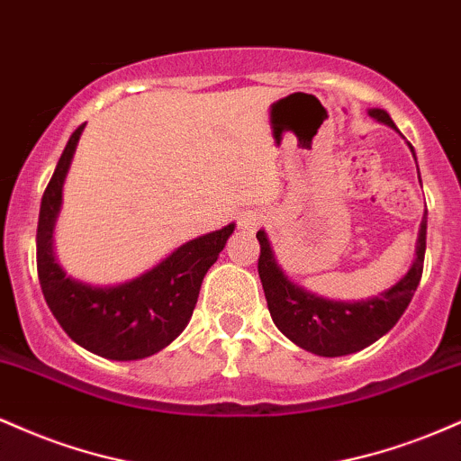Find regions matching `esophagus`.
<instances>
[{
    "label": "esophagus",
    "instance_id": "esophagus-1",
    "mask_svg": "<svg viewBox=\"0 0 461 461\" xmlns=\"http://www.w3.org/2000/svg\"><path fill=\"white\" fill-rule=\"evenodd\" d=\"M240 223H242V227H245V230H253V227H258L262 223V219H260V216H256V214H247V216H242Z\"/></svg>",
    "mask_w": 461,
    "mask_h": 461
}]
</instances>
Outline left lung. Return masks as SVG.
Segmentation results:
<instances>
[{
	"label": "left lung",
	"instance_id": "obj_1",
	"mask_svg": "<svg viewBox=\"0 0 461 461\" xmlns=\"http://www.w3.org/2000/svg\"><path fill=\"white\" fill-rule=\"evenodd\" d=\"M368 114L379 123L396 130L394 121L382 108H370ZM414 151V147L410 145ZM420 179V173H418ZM260 240V273L268 312L277 330L294 345L322 357H340L366 348L385 336L399 322L403 312L414 297L422 277L427 247V212L420 221L416 242V258L410 271L393 288L384 290L377 297L362 301H331L316 297L301 285L285 277L282 267L273 256L271 242L264 231L256 234Z\"/></svg>",
	"mask_w": 461,
	"mask_h": 461
}]
</instances>
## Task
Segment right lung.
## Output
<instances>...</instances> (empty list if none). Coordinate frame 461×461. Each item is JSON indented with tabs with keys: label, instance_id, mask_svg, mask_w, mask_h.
Listing matches in <instances>:
<instances>
[{
	"label": "right lung",
	"instance_id": "right-lung-1",
	"mask_svg": "<svg viewBox=\"0 0 461 461\" xmlns=\"http://www.w3.org/2000/svg\"><path fill=\"white\" fill-rule=\"evenodd\" d=\"M84 125L68 139L41 201L36 268L51 314L73 342L116 362L149 357L186 330L205 273L223 251L234 223L184 242L139 277L119 285H91L68 277L54 256V227L62 186Z\"/></svg>",
	"mask_w": 461,
	"mask_h": 461
}]
</instances>
